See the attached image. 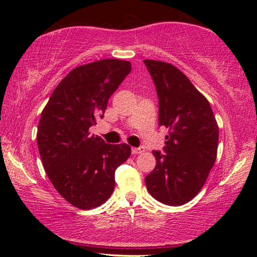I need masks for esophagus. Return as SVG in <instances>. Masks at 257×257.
I'll use <instances>...</instances> for the list:
<instances>
[{
    "mask_svg": "<svg viewBox=\"0 0 257 257\" xmlns=\"http://www.w3.org/2000/svg\"><path fill=\"white\" fill-rule=\"evenodd\" d=\"M132 152H133V154H143L145 152V149L143 146L142 147H133Z\"/></svg>",
    "mask_w": 257,
    "mask_h": 257,
    "instance_id": "obj_1",
    "label": "esophagus"
}]
</instances>
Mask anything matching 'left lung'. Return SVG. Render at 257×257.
<instances>
[{"label":"left lung","mask_w":257,"mask_h":257,"mask_svg":"<svg viewBox=\"0 0 257 257\" xmlns=\"http://www.w3.org/2000/svg\"><path fill=\"white\" fill-rule=\"evenodd\" d=\"M159 96V125L169 129L164 152L153 151L154 170L146 176L156 201L179 206L203 188L215 163L219 127L206 97L170 63L144 60Z\"/></svg>","instance_id":"8db88e82"}]
</instances>
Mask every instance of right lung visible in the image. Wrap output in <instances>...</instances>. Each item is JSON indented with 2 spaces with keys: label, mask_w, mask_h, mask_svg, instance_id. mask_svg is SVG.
Instances as JSON below:
<instances>
[{
  "label": "right lung",
  "mask_w": 257,
  "mask_h": 257,
  "mask_svg": "<svg viewBox=\"0 0 257 257\" xmlns=\"http://www.w3.org/2000/svg\"><path fill=\"white\" fill-rule=\"evenodd\" d=\"M130 70L129 61L118 59L72 69L42 111L37 145L43 167L56 191L81 210L107 201L114 189L116 168L132 154L124 143L106 144L89 133Z\"/></svg>",
  "instance_id": "right-lung-1"
}]
</instances>
